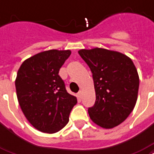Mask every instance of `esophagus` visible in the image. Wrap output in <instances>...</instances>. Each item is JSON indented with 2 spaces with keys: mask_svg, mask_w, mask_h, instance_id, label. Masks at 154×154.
Instances as JSON below:
<instances>
[{
  "mask_svg": "<svg viewBox=\"0 0 154 154\" xmlns=\"http://www.w3.org/2000/svg\"><path fill=\"white\" fill-rule=\"evenodd\" d=\"M82 90H80L79 92L77 93V97H78L79 98H82Z\"/></svg>",
  "mask_w": 154,
  "mask_h": 154,
  "instance_id": "1",
  "label": "esophagus"
}]
</instances>
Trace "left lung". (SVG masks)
<instances>
[{
    "mask_svg": "<svg viewBox=\"0 0 154 154\" xmlns=\"http://www.w3.org/2000/svg\"><path fill=\"white\" fill-rule=\"evenodd\" d=\"M93 74L96 101L88 109L90 119L103 128H112L125 120L134 109L139 76L128 56L104 48L78 51Z\"/></svg>",
    "mask_w": 154,
    "mask_h": 154,
    "instance_id": "8db88e82",
    "label": "left lung"
}]
</instances>
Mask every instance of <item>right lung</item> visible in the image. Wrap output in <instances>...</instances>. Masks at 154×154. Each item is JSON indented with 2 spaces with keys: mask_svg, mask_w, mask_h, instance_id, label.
<instances>
[{
  "mask_svg": "<svg viewBox=\"0 0 154 154\" xmlns=\"http://www.w3.org/2000/svg\"><path fill=\"white\" fill-rule=\"evenodd\" d=\"M70 55V50L42 51L26 59L17 71L15 86L19 105L30 124L40 132L61 130L77 103L59 76Z\"/></svg>",
  "mask_w": 154,
  "mask_h": 154,
  "instance_id": "1",
  "label": "right lung"
}]
</instances>
